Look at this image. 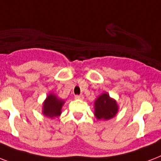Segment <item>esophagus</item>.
<instances>
[{"instance_id":"esophagus-1","label":"esophagus","mask_w":161,"mask_h":161,"mask_svg":"<svg viewBox=\"0 0 161 161\" xmlns=\"http://www.w3.org/2000/svg\"><path fill=\"white\" fill-rule=\"evenodd\" d=\"M74 98H76V99H83V95H75L74 96Z\"/></svg>"}]
</instances>
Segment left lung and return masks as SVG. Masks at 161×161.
<instances>
[{"mask_svg": "<svg viewBox=\"0 0 161 161\" xmlns=\"http://www.w3.org/2000/svg\"><path fill=\"white\" fill-rule=\"evenodd\" d=\"M118 104L107 93H102L94 102V115L98 120H108L118 113Z\"/></svg>", "mask_w": 161, "mask_h": 161, "instance_id": "1", "label": "left lung"}]
</instances>
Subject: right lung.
Returning <instances> with one entry per match:
<instances>
[{
  "instance_id": "obj_1",
  "label": "right lung",
  "mask_w": 161,
  "mask_h": 161,
  "mask_svg": "<svg viewBox=\"0 0 161 161\" xmlns=\"http://www.w3.org/2000/svg\"><path fill=\"white\" fill-rule=\"evenodd\" d=\"M64 101L58 98L55 94L50 93L44 101L42 107V114L47 117L53 119L58 117L62 113V107L64 104Z\"/></svg>"
}]
</instances>
